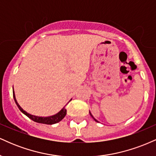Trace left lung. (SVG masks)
I'll return each mask as SVG.
<instances>
[{
  "mask_svg": "<svg viewBox=\"0 0 156 156\" xmlns=\"http://www.w3.org/2000/svg\"><path fill=\"white\" fill-rule=\"evenodd\" d=\"M89 114H90V115H91V116H92V118H93V119H94V120H95L96 122H98V120H96V119H94V117H93V116L92 115V114H91V113H90V112H89Z\"/></svg>",
  "mask_w": 156,
  "mask_h": 156,
  "instance_id": "8db88e82",
  "label": "left lung"
}]
</instances>
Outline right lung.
<instances>
[{"label": "right lung", "instance_id": "right-lung-1", "mask_svg": "<svg viewBox=\"0 0 156 156\" xmlns=\"http://www.w3.org/2000/svg\"><path fill=\"white\" fill-rule=\"evenodd\" d=\"M13 96H14V99H15L16 104H17V106H18L21 112L25 114V115H26L28 118H30V119H32L33 121L36 122L42 123V124H46V125H53V124H55V123H57L58 122H60L64 117H65L66 114H67V109L65 108V106H64L59 112L57 113V114H55V115L51 116V117H37V116L31 115V114H28V113L25 112V111L23 110L20 106V105L17 103V101H16L14 90H13Z\"/></svg>", "mask_w": 156, "mask_h": 156}]
</instances>
